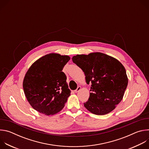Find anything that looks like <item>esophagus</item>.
I'll return each instance as SVG.
<instances>
[{
    "label": "esophagus",
    "instance_id": "obj_1",
    "mask_svg": "<svg viewBox=\"0 0 149 149\" xmlns=\"http://www.w3.org/2000/svg\"><path fill=\"white\" fill-rule=\"evenodd\" d=\"M81 87L80 86H78V87H77V88L74 91H75V93H77V92L79 91H80V90H81Z\"/></svg>",
    "mask_w": 149,
    "mask_h": 149
}]
</instances>
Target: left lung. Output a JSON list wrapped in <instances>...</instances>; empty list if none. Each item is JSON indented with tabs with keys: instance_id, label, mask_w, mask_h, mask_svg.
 I'll return each mask as SVG.
<instances>
[{
	"instance_id": "left-lung-1",
	"label": "left lung",
	"mask_w": 149,
	"mask_h": 149,
	"mask_svg": "<svg viewBox=\"0 0 149 149\" xmlns=\"http://www.w3.org/2000/svg\"><path fill=\"white\" fill-rule=\"evenodd\" d=\"M72 61L91 82L88 100L84 105L96 115L112 111L122 100L128 84L125 69L117 59L101 52L77 55Z\"/></svg>"
}]
</instances>
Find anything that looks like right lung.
Here are the masks:
<instances>
[{
	"label": "right lung",
	"mask_w": 149,
	"mask_h": 149,
	"mask_svg": "<svg viewBox=\"0 0 149 149\" xmlns=\"http://www.w3.org/2000/svg\"><path fill=\"white\" fill-rule=\"evenodd\" d=\"M70 59L68 55L49 54L36 60L26 72L24 93L32 108L40 113L54 115L64 107L71 91L62 71Z\"/></svg>",
	"instance_id": "1"
}]
</instances>
